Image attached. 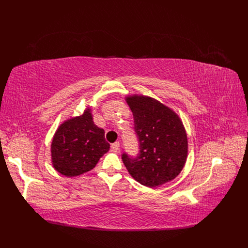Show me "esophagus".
Listing matches in <instances>:
<instances>
[{"mask_svg": "<svg viewBox=\"0 0 248 248\" xmlns=\"http://www.w3.org/2000/svg\"><path fill=\"white\" fill-rule=\"evenodd\" d=\"M120 147H121V145H120L119 141H115V142H113V144L111 145V149H112L113 152H119L120 151Z\"/></svg>", "mask_w": 248, "mask_h": 248, "instance_id": "1", "label": "esophagus"}]
</instances>
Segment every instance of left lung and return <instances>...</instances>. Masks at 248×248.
Returning <instances> with one entry per match:
<instances>
[{
    "label": "left lung",
    "instance_id": "obj_1",
    "mask_svg": "<svg viewBox=\"0 0 248 248\" xmlns=\"http://www.w3.org/2000/svg\"><path fill=\"white\" fill-rule=\"evenodd\" d=\"M125 100L133 112L140 141L137 158L123 154L128 173L150 188L174 180L183 170L188 155L187 133L179 115L150 96L134 94Z\"/></svg>",
    "mask_w": 248,
    "mask_h": 248
}]
</instances>
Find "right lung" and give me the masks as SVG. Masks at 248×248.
<instances>
[{"label": "right lung", "instance_id": "right-lung-1", "mask_svg": "<svg viewBox=\"0 0 248 248\" xmlns=\"http://www.w3.org/2000/svg\"><path fill=\"white\" fill-rule=\"evenodd\" d=\"M109 144L103 128L93 123L90 108L59 125L51 144V160L54 169L66 177L82 175L96 166L108 153Z\"/></svg>", "mask_w": 248, "mask_h": 248}]
</instances>
